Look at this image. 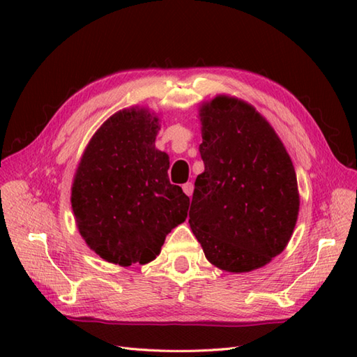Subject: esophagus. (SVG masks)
Here are the masks:
<instances>
[{
    "label": "esophagus",
    "mask_w": 357,
    "mask_h": 357,
    "mask_svg": "<svg viewBox=\"0 0 357 357\" xmlns=\"http://www.w3.org/2000/svg\"><path fill=\"white\" fill-rule=\"evenodd\" d=\"M183 190H184V193L188 196V198H190V196L193 195V190H195L193 183H185V184L183 185Z\"/></svg>",
    "instance_id": "obj_1"
}]
</instances>
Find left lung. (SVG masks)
Listing matches in <instances>:
<instances>
[{
    "mask_svg": "<svg viewBox=\"0 0 357 357\" xmlns=\"http://www.w3.org/2000/svg\"><path fill=\"white\" fill-rule=\"evenodd\" d=\"M199 116L206 169L195 181L188 224L218 268L264 267L282 253L298 221L291 159L267 119L238 98L216 96Z\"/></svg>",
    "mask_w": 357,
    "mask_h": 357,
    "instance_id": "left-lung-1",
    "label": "left lung"
}]
</instances>
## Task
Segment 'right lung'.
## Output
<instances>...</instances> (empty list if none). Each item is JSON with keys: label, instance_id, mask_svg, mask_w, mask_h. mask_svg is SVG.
Masks as SVG:
<instances>
[{"label": "right lung", "instance_id": "add662e5", "mask_svg": "<svg viewBox=\"0 0 357 357\" xmlns=\"http://www.w3.org/2000/svg\"><path fill=\"white\" fill-rule=\"evenodd\" d=\"M159 119L126 109L98 128L72 185V208L86 244L104 261L147 264L185 221L190 199L169 181V156L155 149Z\"/></svg>", "mask_w": 357, "mask_h": 357}]
</instances>
